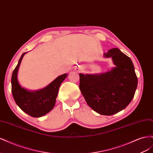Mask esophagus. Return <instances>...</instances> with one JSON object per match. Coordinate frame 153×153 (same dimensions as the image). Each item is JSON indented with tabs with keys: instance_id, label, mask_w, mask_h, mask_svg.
<instances>
[{
	"instance_id": "1",
	"label": "esophagus",
	"mask_w": 153,
	"mask_h": 153,
	"mask_svg": "<svg viewBox=\"0 0 153 153\" xmlns=\"http://www.w3.org/2000/svg\"><path fill=\"white\" fill-rule=\"evenodd\" d=\"M78 69H78V68H76V71H78Z\"/></svg>"
}]
</instances>
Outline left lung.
I'll return each mask as SVG.
<instances>
[{
	"label": "left lung",
	"mask_w": 153,
	"mask_h": 153,
	"mask_svg": "<svg viewBox=\"0 0 153 153\" xmlns=\"http://www.w3.org/2000/svg\"><path fill=\"white\" fill-rule=\"evenodd\" d=\"M115 65L100 75L80 73L79 87L90 107L100 114L111 115L124 109L131 102L138 79L131 59L118 48L104 53Z\"/></svg>",
	"instance_id": "1"
}]
</instances>
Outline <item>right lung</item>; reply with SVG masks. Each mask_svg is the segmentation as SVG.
Wrapping results in <instances>:
<instances>
[{
	"mask_svg": "<svg viewBox=\"0 0 153 153\" xmlns=\"http://www.w3.org/2000/svg\"><path fill=\"white\" fill-rule=\"evenodd\" d=\"M25 52L22 55L11 77V91L16 105L24 112L33 117H39L47 114L54 107L59 87L66 78V73L58 76L43 89L29 91L22 88L17 79L18 68Z\"/></svg>",
	"mask_w": 153,
	"mask_h": 153,
	"instance_id": "1",
	"label": "right lung"
}]
</instances>
